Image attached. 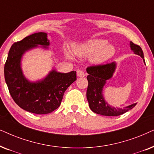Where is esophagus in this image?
Masks as SVG:
<instances>
[{"label": "esophagus", "instance_id": "34e87169", "mask_svg": "<svg viewBox=\"0 0 154 154\" xmlns=\"http://www.w3.org/2000/svg\"><path fill=\"white\" fill-rule=\"evenodd\" d=\"M77 75L78 77H85V73L82 70H77Z\"/></svg>", "mask_w": 154, "mask_h": 154}]
</instances>
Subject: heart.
<instances>
[{
    "instance_id": "obj_1",
    "label": "heart",
    "mask_w": 154,
    "mask_h": 154,
    "mask_svg": "<svg viewBox=\"0 0 154 154\" xmlns=\"http://www.w3.org/2000/svg\"><path fill=\"white\" fill-rule=\"evenodd\" d=\"M73 51L79 57L92 56L91 62L98 65L110 60L116 53V48L112 45L107 44L106 40L93 39L82 46L75 47Z\"/></svg>"
}]
</instances>
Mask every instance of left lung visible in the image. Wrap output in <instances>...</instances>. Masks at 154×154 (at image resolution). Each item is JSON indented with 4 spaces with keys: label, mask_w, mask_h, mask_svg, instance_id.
Masks as SVG:
<instances>
[{
    "label": "left lung",
    "mask_w": 154,
    "mask_h": 154,
    "mask_svg": "<svg viewBox=\"0 0 154 154\" xmlns=\"http://www.w3.org/2000/svg\"><path fill=\"white\" fill-rule=\"evenodd\" d=\"M130 47L135 54L139 55L144 59V53L139 46L130 42ZM144 62L145 63L144 59ZM116 68L115 62L105 65H98L89 66L87 68L89 74L87 76L88 87L87 90V98L89 108L94 112L106 116H118L125 113L137 105L133 103L124 108H114L109 106L103 96V89L106 80L111 78Z\"/></svg>",
    "instance_id": "left-lung-1"
}]
</instances>
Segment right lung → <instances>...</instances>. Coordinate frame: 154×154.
Returning <instances> with one entry per match:
<instances>
[{
    "mask_svg": "<svg viewBox=\"0 0 154 154\" xmlns=\"http://www.w3.org/2000/svg\"><path fill=\"white\" fill-rule=\"evenodd\" d=\"M49 44L46 33H34L26 36L12 45L4 67L5 82L14 101L32 113L48 114L56 110L60 106L65 91L77 79L76 71L61 73L56 69L36 82L25 78L21 69L24 53L38 45L46 48Z\"/></svg>",
    "mask_w": 154,
    "mask_h": 154,
    "instance_id": "add662e5",
    "label": "right lung"
}]
</instances>
